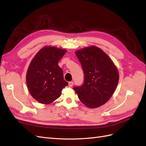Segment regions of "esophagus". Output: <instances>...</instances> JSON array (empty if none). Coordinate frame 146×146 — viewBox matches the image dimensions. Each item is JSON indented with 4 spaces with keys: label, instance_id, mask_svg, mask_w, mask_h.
Returning a JSON list of instances; mask_svg holds the SVG:
<instances>
[{
    "label": "esophagus",
    "instance_id": "obj_1",
    "mask_svg": "<svg viewBox=\"0 0 146 146\" xmlns=\"http://www.w3.org/2000/svg\"><path fill=\"white\" fill-rule=\"evenodd\" d=\"M68 86H69V87H72L73 86V82H72V81L69 82H68Z\"/></svg>",
    "mask_w": 146,
    "mask_h": 146
}]
</instances>
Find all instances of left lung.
<instances>
[{
	"label": "left lung",
	"mask_w": 146,
	"mask_h": 146,
	"mask_svg": "<svg viewBox=\"0 0 146 146\" xmlns=\"http://www.w3.org/2000/svg\"><path fill=\"white\" fill-rule=\"evenodd\" d=\"M84 74V84L74 87L79 99L94 109L104 105L113 94L119 81L117 69L104 51L95 46L75 52Z\"/></svg>",
	"instance_id": "left-lung-1"
}]
</instances>
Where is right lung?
Listing matches in <instances>:
<instances>
[{
	"instance_id": "1",
	"label": "right lung",
	"mask_w": 146,
	"mask_h": 146,
	"mask_svg": "<svg viewBox=\"0 0 146 146\" xmlns=\"http://www.w3.org/2000/svg\"><path fill=\"white\" fill-rule=\"evenodd\" d=\"M66 50L46 46L35 55L27 70L26 81L31 95L37 101L48 104L57 100L68 85L58 65Z\"/></svg>"
}]
</instances>
